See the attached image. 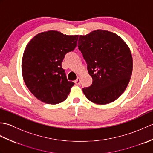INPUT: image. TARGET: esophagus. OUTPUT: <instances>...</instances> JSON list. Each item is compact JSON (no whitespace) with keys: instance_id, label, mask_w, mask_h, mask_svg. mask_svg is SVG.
Wrapping results in <instances>:
<instances>
[{"instance_id":"esophagus-1","label":"esophagus","mask_w":153,"mask_h":153,"mask_svg":"<svg viewBox=\"0 0 153 153\" xmlns=\"http://www.w3.org/2000/svg\"><path fill=\"white\" fill-rule=\"evenodd\" d=\"M75 83H76V85H79V84L81 83V78L79 77H77V79L75 81Z\"/></svg>"}]
</instances>
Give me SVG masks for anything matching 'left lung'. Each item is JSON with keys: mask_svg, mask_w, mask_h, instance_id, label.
I'll return each mask as SVG.
<instances>
[{"mask_svg": "<svg viewBox=\"0 0 153 153\" xmlns=\"http://www.w3.org/2000/svg\"><path fill=\"white\" fill-rule=\"evenodd\" d=\"M78 48L93 79L91 85L83 89L84 95L97 105L114 101L131 76L133 59L128 45L116 33L98 30L80 35Z\"/></svg>", "mask_w": 153, "mask_h": 153, "instance_id": "left-lung-1", "label": "left lung"}]
</instances>
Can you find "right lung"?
<instances>
[{"label": "right lung", "mask_w": 153, "mask_h": 153, "mask_svg": "<svg viewBox=\"0 0 153 153\" xmlns=\"http://www.w3.org/2000/svg\"><path fill=\"white\" fill-rule=\"evenodd\" d=\"M78 35L51 30L29 42L23 54L22 71L28 89L41 101L50 105L63 102L74 85L68 82L62 62L77 46Z\"/></svg>", "instance_id": "right-lung-1"}]
</instances>
